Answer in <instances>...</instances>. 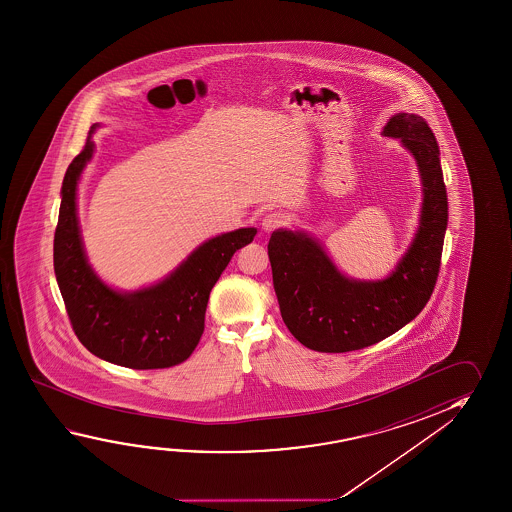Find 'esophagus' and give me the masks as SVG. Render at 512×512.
<instances>
[{"label": "esophagus", "mask_w": 512, "mask_h": 512, "mask_svg": "<svg viewBox=\"0 0 512 512\" xmlns=\"http://www.w3.org/2000/svg\"><path fill=\"white\" fill-rule=\"evenodd\" d=\"M285 225H287V216H285L284 212H269L262 219V228L266 232H273V230L285 227Z\"/></svg>", "instance_id": "34e87169"}]
</instances>
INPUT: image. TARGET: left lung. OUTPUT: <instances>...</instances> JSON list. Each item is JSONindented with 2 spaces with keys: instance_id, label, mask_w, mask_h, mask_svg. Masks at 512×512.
<instances>
[{
  "instance_id": "left-lung-1",
  "label": "left lung",
  "mask_w": 512,
  "mask_h": 512,
  "mask_svg": "<svg viewBox=\"0 0 512 512\" xmlns=\"http://www.w3.org/2000/svg\"><path fill=\"white\" fill-rule=\"evenodd\" d=\"M384 135L411 151L423 184L418 232L389 277L375 282L344 277L321 244L303 232L280 228L269 239L285 327L314 352H353L393 336L418 316L436 287L448 225L436 135L425 119L407 112L389 119Z\"/></svg>"
}]
</instances>
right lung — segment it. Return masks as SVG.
Masks as SVG:
<instances>
[{
    "label": "right lung",
    "instance_id": "right-lung-1",
    "mask_svg": "<svg viewBox=\"0 0 512 512\" xmlns=\"http://www.w3.org/2000/svg\"><path fill=\"white\" fill-rule=\"evenodd\" d=\"M93 151L89 137L69 164L53 241L55 277L71 327L103 361L132 369L171 368L189 359L200 343L210 291L232 255L252 243L257 228L205 241L159 284L134 293L114 291L89 266L76 218V185Z\"/></svg>",
    "mask_w": 512,
    "mask_h": 512
}]
</instances>
